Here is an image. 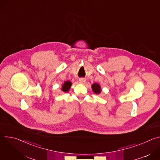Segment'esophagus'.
<instances>
[{
    "label": "esophagus",
    "instance_id": "obj_1",
    "mask_svg": "<svg viewBox=\"0 0 160 160\" xmlns=\"http://www.w3.org/2000/svg\"><path fill=\"white\" fill-rule=\"evenodd\" d=\"M85 82H86V80L83 78H82L79 79V83H81V84H84L85 83Z\"/></svg>",
    "mask_w": 160,
    "mask_h": 160
}]
</instances>
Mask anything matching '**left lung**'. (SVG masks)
<instances>
[{"mask_svg": "<svg viewBox=\"0 0 160 160\" xmlns=\"http://www.w3.org/2000/svg\"><path fill=\"white\" fill-rule=\"evenodd\" d=\"M91 87H92V89L93 90V92H94V94H99L101 92V85L98 83H94L92 86H91Z\"/></svg>", "mask_w": 160, "mask_h": 160, "instance_id": "obj_1", "label": "left lung"}]
</instances>
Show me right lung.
<instances>
[{
    "instance_id": "right-lung-1",
    "label": "right lung",
    "mask_w": 160,
    "mask_h": 160,
    "mask_svg": "<svg viewBox=\"0 0 160 160\" xmlns=\"http://www.w3.org/2000/svg\"><path fill=\"white\" fill-rule=\"evenodd\" d=\"M72 83L70 81H65L64 83L61 86V90L63 92H67L70 90L71 87H72Z\"/></svg>"
}]
</instances>
